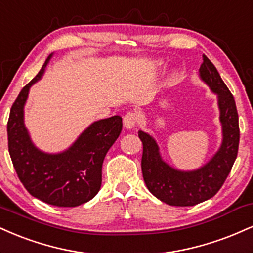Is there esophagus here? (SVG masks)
I'll use <instances>...</instances> for the list:
<instances>
[{
  "label": "esophagus",
  "mask_w": 253,
  "mask_h": 253,
  "mask_svg": "<svg viewBox=\"0 0 253 253\" xmlns=\"http://www.w3.org/2000/svg\"><path fill=\"white\" fill-rule=\"evenodd\" d=\"M138 122V115L135 112H127L123 118V124L126 129H132L133 126L137 124Z\"/></svg>",
  "instance_id": "obj_1"
}]
</instances>
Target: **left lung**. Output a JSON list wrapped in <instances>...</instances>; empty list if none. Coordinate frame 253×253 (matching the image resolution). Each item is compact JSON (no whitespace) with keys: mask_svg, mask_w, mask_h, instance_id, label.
<instances>
[{"mask_svg":"<svg viewBox=\"0 0 253 253\" xmlns=\"http://www.w3.org/2000/svg\"><path fill=\"white\" fill-rule=\"evenodd\" d=\"M199 76L218 96L222 126L220 148L206 165L192 171L170 167L160 155L155 139L147 132L138 131L143 144L141 166L145 185L151 194L170 206H194L214 197L224 185L238 154V112L232 93L206 55Z\"/></svg>","mask_w":253,"mask_h":253,"instance_id":"8db88e82","label":"left lung"}]
</instances>
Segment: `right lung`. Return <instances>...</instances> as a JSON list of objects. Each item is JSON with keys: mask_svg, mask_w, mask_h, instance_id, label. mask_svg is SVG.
Masks as SVG:
<instances>
[{"mask_svg": "<svg viewBox=\"0 0 253 253\" xmlns=\"http://www.w3.org/2000/svg\"><path fill=\"white\" fill-rule=\"evenodd\" d=\"M50 54L35 78L21 90L7 124L8 149L17 176L33 197L56 207H76L90 201L102 186L106 153L122 131V117L112 116L92 123L67 150L47 154L39 150L23 122L29 88L41 79Z\"/></svg>", "mask_w": 253, "mask_h": 253, "instance_id": "1", "label": "right lung"}]
</instances>
